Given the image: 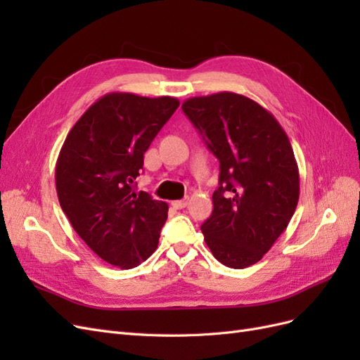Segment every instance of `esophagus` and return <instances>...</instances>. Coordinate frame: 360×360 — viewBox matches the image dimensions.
Wrapping results in <instances>:
<instances>
[{
	"mask_svg": "<svg viewBox=\"0 0 360 360\" xmlns=\"http://www.w3.org/2000/svg\"><path fill=\"white\" fill-rule=\"evenodd\" d=\"M188 202H189V198H184V200H177V201H172L171 202V205L174 207V209H184V207L188 205Z\"/></svg>",
	"mask_w": 360,
	"mask_h": 360,
	"instance_id": "esophagus-1",
	"label": "esophagus"
}]
</instances>
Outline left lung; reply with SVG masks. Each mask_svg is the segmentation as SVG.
I'll list each match as a JSON object with an SVG mask.
<instances>
[{"label":"left lung","instance_id":"obj_1","mask_svg":"<svg viewBox=\"0 0 360 360\" xmlns=\"http://www.w3.org/2000/svg\"><path fill=\"white\" fill-rule=\"evenodd\" d=\"M183 112L219 159L205 245L226 267L255 264L284 233L299 201V168L285 130L266 108L222 91L191 97Z\"/></svg>","mask_w":360,"mask_h":360}]
</instances>
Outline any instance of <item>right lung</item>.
Wrapping results in <instances>:
<instances>
[{
  "label": "right lung",
  "instance_id": "obj_1",
  "mask_svg": "<svg viewBox=\"0 0 360 360\" xmlns=\"http://www.w3.org/2000/svg\"><path fill=\"white\" fill-rule=\"evenodd\" d=\"M179 105L169 96L108 93L81 115L60 150L61 209L93 252L115 267L134 269L158 248L168 204L136 193L132 184Z\"/></svg>",
  "mask_w": 360,
  "mask_h": 360
}]
</instances>
